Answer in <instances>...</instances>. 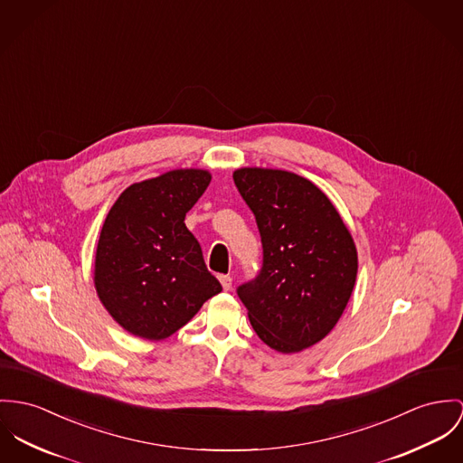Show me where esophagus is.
I'll return each instance as SVG.
<instances>
[{
  "instance_id": "obj_1",
  "label": "esophagus",
  "mask_w": 463,
  "mask_h": 463,
  "mask_svg": "<svg viewBox=\"0 0 463 463\" xmlns=\"http://www.w3.org/2000/svg\"><path fill=\"white\" fill-rule=\"evenodd\" d=\"M219 281L222 285V290H232V278L230 276H219Z\"/></svg>"
}]
</instances>
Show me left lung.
Returning a JSON list of instances; mask_svg holds the SVG:
<instances>
[{"label": "left lung", "instance_id": "left-lung-1", "mask_svg": "<svg viewBox=\"0 0 463 463\" xmlns=\"http://www.w3.org/2000/svg\"><path fill=\"white\" fill-rule=\"evenodd\" d=\"M235 185L251 209L263 248L258 276L237 294L258 337L281 354L327 336L357 276V250L331 200L283 169L241 168Z\"/></svg>", "mask_w": 463, "mask_h": 463}]
</instances>
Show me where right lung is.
I'll return each instance as SVG.
<instances>
[{
	"mask_svg": "<svg viewBox=\"0 0 463 463\" xmlns=\"http://www.w3.org/2000/svg\"><path fill=\"white\" fill-rule=\"evenodd\" d=\"M205 169H173L132 184L108 213L93 281L127 333L165 339L222 290L184 219L211 184Z\"/></svg>",
	"mask_w": 463,
	"mask_h": 463,
	"instance_id": "obj_1",
	"label": "right lung"
}]
</instances>
